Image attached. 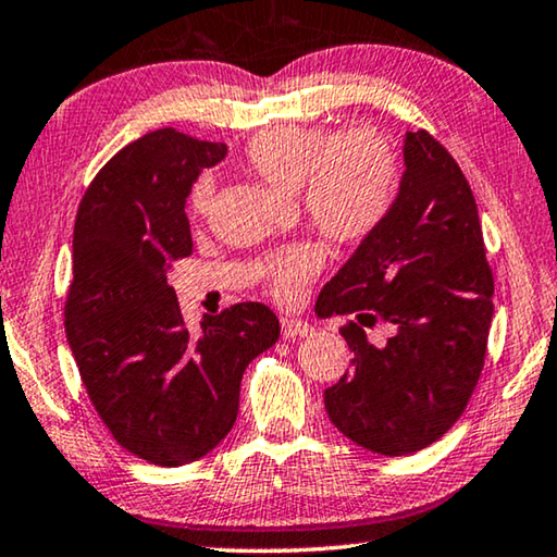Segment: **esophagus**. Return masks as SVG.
Instances as JSON below:
<instances>
[{
    "label": "esophagus",
    "instance_id": "34e87169",
    "mask_svg": "<svg viewBox=\"0 0 557 557\" xmlns=\"http://www.w3.org/2000/svg\"><path fill=\"white\" fill-rule=\"evenodd\" d=\"M282 337L285 339H295V337H307L312 332V326L305 320H297V317H282Z\"/></svg>",
    "mask_w": 557,
    "mask_h": 557
}]
</instances>
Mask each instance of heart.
I'll use <instances>...</instances> for the list:
<instances>
[{
    "label": "heart",
    "instance_id": "obj_1",
    "mask_svg": "<svg viewBox=\"0 0 557 557\" xmlns=\"http://www.w3.org/2000/svg\"><path fill=\"white\" fill-rule=\"evenodd\" d=\"M243 165L275 190L297 193L307 220L339 245L367 240L389 215L399 188L394 148L372 128L326 136L312 126L277 123L247 140ZM210 202L213 183L200 178L190 190L193 213L206 215ZM320 264V247H289L272 262L270 285L277 297H293Z\"/></svg>",
    "mask_w": 557,
    "mask_h": 557
}]
</instances>
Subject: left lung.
Listing matches in <instances>:
<instances>
[{
    "mask_svg": "<svg viewBox=\"0 0 557 557\" xmlns=\"http://www.w3.org/2000/svg\"><path fill=\"white\" fill-rule=\"evenodd\" d=\"M389 215L317 297V317L349 314L351 369L324 392L330 421L382 456L434 444L479 384L493 320V275L469 181L426 131H406ZM386 321V345L364 325Z\"/></svg>",
    "mask_w": 557,
    "mask_h": 557,
    "instance_id": "left-lung-1",
    "label": "left lung"
}]
</instances>
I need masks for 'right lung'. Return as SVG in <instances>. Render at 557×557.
<instances>
[{"mask_svg":"<svg viewBox=\"0 0 557 557\" xmlns=\"http://www.w3.org/2000/svg\"><path fill=\"white\" fill-rule=\"evenodd\" d=\"M225 156V144L151 131L101 168L74 225L66 339L78 374L113 438L171 469L231 434L245 367L280 337L262 302L233 305L190 332L168 285L171 264L193 252V183Z\"/></svg>","mask_w":557,"mask_h":557,"instance_id":"right-lung-1","label":"right lung"}]
</instances>
